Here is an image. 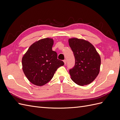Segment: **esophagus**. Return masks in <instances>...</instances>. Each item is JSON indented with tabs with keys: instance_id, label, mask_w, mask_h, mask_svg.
I'll return each instance as SVG.
<instances>
[{
	"instance_id": "obj_1",
	"label": "esophagus",
	"mask_w": 120,
	"mask_h": 120,
	"mask_svg": "<svg viewBox=\"0 0 120 120\" xmlns=\"http://www.w3.org/2000/svg\"><path fill=\"white\" fill-rule=\"evenodd\" d=\"M64 64H67V60H64Z\"/></svg>"
}]
</instances>
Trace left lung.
Segmentation results:
<instances>
[{
	"mask_svg": "<svg viewBox=\"0 0 120 120\" xmlns=\"http://www.w3.org/2000/svg\"><path fill=\"white\" fill-rule=\"evenodd\" d=\"M68 42L75 59L74 67L69 71L71 79L78 85H89L99 73L100 56L95 47L85 40L73 38Z\"/></svg>",
	"mask_w": 120,
	"mask_h": 120,
	"instance_id": "obj_1",
	"label": "left lung"
}]
</instances>
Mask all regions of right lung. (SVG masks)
<instances>
[{"label":"right lung","instance_id":"obj_1","mask_svg":"<svg viewBox=\"0 0 120 120\" xmlns=\"http://www.w3.org/2000/svg\"><path fill=\"white\" fill-rule=\"evenodd\" d=\"M52 39L45 38L33 43L22 59V70L27 79L33 84L41 86L49 82L59 67L64 66L53 51Z\"/></svg>","mask_w":120,"mask_h":120}]
</instances>
